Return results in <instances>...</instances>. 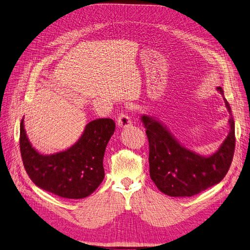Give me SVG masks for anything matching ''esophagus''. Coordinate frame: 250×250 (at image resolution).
<instances>
[{
	"instance_id": "obj_1",
	"label": "esophagus",
	"mask_w": 250,
	"mask_h": 250,
	"mask_svg": "<svg viewBox=\"0 0 250 250\" xmlns=\"http://www.w3.org/2000/svg\"><path fill=\"white\" fill-rule=\"evenodd\" d=\"M117 124L120 128H127L131 125V120L126 113H121L118 117Z\"/></svg>"
}]
</instances>
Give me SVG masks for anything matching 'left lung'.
<instances>
[{
    "label": "left lung",
    "mask_w": 250,
    "mask_h": 250,
    "mask_svg": "<svg viewBox=\"0 0 250 250\" xmlns=\"http://www.w3.org/2000/svg\"><path fill=\"white\" fill-rule=\"evenodd\" d=\"M229 112V132L218 150L204 156L180 143L156 117L142 114L149 142V173L154 184L169 197H192L220 183L226 175L234 152V121L224 91L217 87Z\"/></svg>",
    "instance_id": "1"
}]
</instances>
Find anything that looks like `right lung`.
<instances>
[{"label":"right lung","mask_w":250,"mask_h":250,"mask_svg":"<svg viewBox=\"0 0 250 250\" xmlns=\"http://www.w3.org/2000/svg\"><path fill=\"white\" fill-rule=\"evenodd\" d=\"M116 129L111 119L93 120L68 149L40 153L27 137L24 119L20 126V149L25 169L38 187L66 199L88 197L104 180L106 146Z\"/></svg>","instance_id":"add662e5"}]
</instances>
